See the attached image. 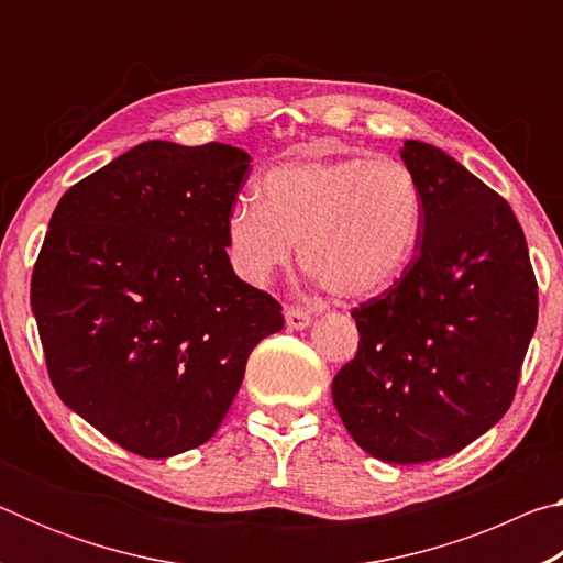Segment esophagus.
Wrapping results in <instances>:
<instances>
[{
  "mask_svg": "<svg viewBox=\"0 0 563 563\" xmlns=\"http://www.w3.org/2000/svg\"><path fill=\"white\" fill-rule=\"evenodd\" d=\"M285 325L290 330H305L310 325V312L305 308H298V305H288V308H285Z\"/></svg>",
  "mask_w": 563,
  "mask_h": 563,
  "instance_id": "esophagus-1",
  "label": "esophagus"
}]
</instances>
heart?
Returning <instances> with one entry per match:
<instances>
[{"label": "heart", "instance_id": "heart-1", "mask_svg": "<svg viewBox=\"0 0 563 563\" xmlns=\"http://www.w3.org/2000/svg\"><path fill=\"white\" fill-rule=\"evenodd\" d=\"M228 213L225 245L235 273L265 285L292 258L345 300L385 292L412 261L424 221L422 188L399 161L362 156L288 161Z\"/></svg>", "mask_w": 563, "mask_h": 563}]
</instances>
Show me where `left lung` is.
Wrapping results in <instances>:
<instances>
[{"instance_id": "8db88e82", "label": "left lung", "mask_w": 563, "mask_h": 563, "mask_svg": "<svg viewBox=\"0 0 563 563\" xmlns=\"http://www.w3.org/2000/svg\"><path fill=\"white\" fill-rule=\"evenodd\" d=\"M422 188L417 255L352 310L357 355L332 399L362 450L393 464L442 460L492 430L517 393L539 292L511 206L442 148L405 141Z\"/></svg>"}]
</instances>
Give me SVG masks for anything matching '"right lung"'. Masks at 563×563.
Returning <instances> with one entry per match:
<instances>
[{
	"label": "right lung",
	"mask_w": 563,
	"mask_h": 563,
	"mask_svg": "<svg viewBox=\"0 0 563 563\" xmlns=\"http://www.w3.org/2000/svg\"><path fill=\"white\" fill-rule=\"evenodd\" d=\"M251 156L146 141L62 196L32 273L66 407L146 460L211 440L283 308L233 273L225 223Z\"/></svg>",
	"instance_id": "right-lung-1"
}]
</instances>
